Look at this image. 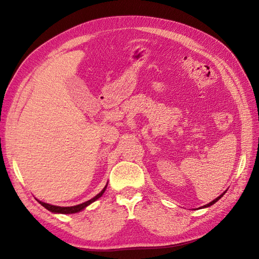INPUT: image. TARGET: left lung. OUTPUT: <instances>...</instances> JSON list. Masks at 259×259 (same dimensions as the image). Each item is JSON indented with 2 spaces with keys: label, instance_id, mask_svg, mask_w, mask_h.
Instances as JSON below:
<instances>
[{
  "label": "left lung",
  "instance_id": "8db88e82",
  "mask_svg": "<svg viewBox=\"0 0 259 259\" xmlns=\"http://www.w3.org/2000/svg\"><path fill=\"white\" fill-rule=\"evenodd\" d=\"M227 191V190H226ZM226 191H225V192H223V194L222 195H219L217 198H214V199L212 200V201H210V202H209V203H207V205H205V206H202V208H207V207H210V206H212L213 205V203L214 202H216V201H218L219 199H221V198L225 195V194H226Z\"/></svg>",
  "mask_w": 259,
  "mask_h": 259
}]
</instances>
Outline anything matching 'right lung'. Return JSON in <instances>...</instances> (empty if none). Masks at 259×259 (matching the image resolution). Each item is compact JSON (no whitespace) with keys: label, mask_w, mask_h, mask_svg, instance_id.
Here are the masks:
<instances>
[{"label":"right lung","mask_w":259,"mask_h":259,"mask_svg":"<svg viewBox=\"0 0 259 259\" xmlns=\"http://www.w3.org/2000/svg\"><path fill=\"white\" fill-rule=\"evenodd\" d=\"M107 186H108V184L104 186V188L99 192V194L97 195V196H95L93 198H91L90 200H88V201H85V202H82V203H80V205H76V206H71V207H60V206H54V205H50V203H48V202H43V201H41V200H38V199H36L37 200V202L38 203H41V205L45 207L46 209H48L49 211H51V212H53V213H63V214H65V213H75V212H80V211H82L83 210L84 208H87L88 206L90 205V203H92V202H95L96 200H98L99 198H100L102 195H103V192L106 191V189H107Z\"/></svg>","instance_id":"right-lung-1"}]
</instances>
